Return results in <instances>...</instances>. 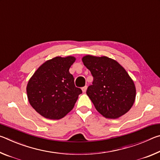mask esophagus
I'll list each match as a JSON object with an SVG mask.
<instances>
[{
	"mask_svg": "<svg viewBox=\"0 0 160 160\" xmlns=\"http://www.w3.org/2000/svg\"><path fill=\"white\" fill-rule=\"evenodd\" d=\"M87 89H88V86H87V85H85V87H83V88H82V90L83 92H85L87 91Z\"/></svg>",
	"mask_w": 160,
	"mask_h": 160,
	"instance_id": "esophagus-1",
	"label": "esophagus"
}]
</instances>
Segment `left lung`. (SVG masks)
I'll return each instance as SVG.
<instances>
[{
	"label": "left lung",
	"instance_id": "left-lung-1",
	"mask_svg": "<svg viewBox=\"0 0 160 160\" xmlns=\"http://www.w3.org/2000/svg\"><path fill=\"white\" fill-rule=\"evenodd\" d=\"M83 63L94 78L87 94L99 113L107 118H118L131 109L136 89L125 68L107 56L86 55Z\"/></svg>",
	"mask_w": 160,
	"mask_h": 160
}]
</instances>
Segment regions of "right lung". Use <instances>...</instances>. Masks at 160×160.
Masks as SVG:
<instances>
[{"label":"right lung","mask_w":160,"mask_h":160,"mask_svg":"<svg viewBox=\"0 0 160 160\" xmlns=\"http://www.w3.org/2000/svg\"><path fill=\"white\" fill-rule=\"evenodd\" d=\"M74 56H56L41 65L29 80L27 94L29 104L46 118H63L75 106L81 89L70 73Z\"/></svg>","instance_id":"obj_1"}]
</instances>
